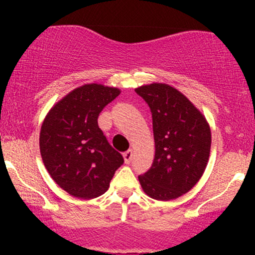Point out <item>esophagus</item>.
Returning a JSON list of instances; mask_svg holds the SVG:
<instances>
[{
  "mask_svg": "<svg viewBox=\"0 0 255 255\" xmlns=\"http://www.w3.org/2000/svg\"><path fill=\"white\" fill-rule=\"evenodd\" d=\"M124 158H125V162L127 163V164H129V163L131 162V158H133V150H128L126 151L124 153Z\"/></svg>",
  "mask_w": 255,
  "mask_h": 255,
  "instance_id": "34e87169",
  "label": "esophagus"
}]
</instances>
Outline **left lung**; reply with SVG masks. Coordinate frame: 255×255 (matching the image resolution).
Segmentation results:
<instances>
[{
	"label": "left lung",
	"instance_id": "1",
	"mask_svg": "<svg viewBox=\"0 0 255 255\" xmlns=\"http://www.w3.org/2000/svg\"><path fill=\"white\" fill-rule=\"evenodd\" d=\"M150 107L156 153L139 181L148 197L171 200L191 191L209 162L211 130L203 114L180 91L165 84L137 87Z\"/></svg>",
	"mask_w": 255,
	"mask_h": 255
}]
</instances>
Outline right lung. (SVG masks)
<instances>
[{
    "label": "right lung",
    "instance_id": "1",
    "mask_svg": "<svg viewBox=\"0 0 255 255\" xmlns=\"http://www.w3.org/2000/svg\"><path fill=\"white\" fill-rule=\"evenodd\" d=\"M120 95L98 84L78 87L49 111L40 129L39 147L52 180L73 197L104 194L124 164L98 126L101 111Z\"/></svg>",
    "mask_w": 255,
    "mask_h": 255
}]
</instances>
